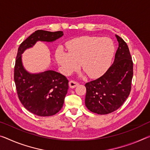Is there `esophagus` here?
<instances>
[{
  "label": "esophagus",
  "mask_w": 150,
  "mask_h": 150,
  "mask_svg": "<svg viewBox=\"0 0 150 150\" xmlns=\"http://www.w3.org/2000/svg\"><path fill=\"white\" fill-rule=\"evenodd\" d=\"M69 87L71 88H75L79 85V83L77 81H70L69 83Z\"/></svg>",
  "instance_id": "obj_1"
}]
</instances>
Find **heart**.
<instances>
[{"instance_id": "b5f03b06", "label": "heart", "mask_w": 150, "mask_h": 150, "mask_svg": "<svg viewBox=\"0 0 150 150\" xmlns=\"http://www.w3.org/2000/svg\"><path fill=\"white\" fill-rule=\"evenodd\" d=\"M69 53L59 47L55 59L63 73L69 75L79 66L89 77L103 75L111 65L115 52L114 44L109 38L84 36L67 42Z\"/></svg>"}]
</instances>
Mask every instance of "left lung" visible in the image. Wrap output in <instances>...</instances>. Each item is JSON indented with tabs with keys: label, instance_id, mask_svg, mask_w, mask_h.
Returning <instances> with one entry per match:
<instances>
[{
	"label": "left lung",
	"instance_id": "8db88e82",
	"mask_svg": "<svg viewBox=\"0 0 150 150\" xmlns=\"http://www.w3.org/2000/svg\"><path fill=\"white\" fill-rule=\"evenodd\" d=\"M119 43L113 65L98 79L87 83L85 105L91 112L105 115L122 106L129 96L133 61L126 42L115 35Z\"/></svg>",
	"mask_w": 150,
	"mask_h": 150
}]
</instances>
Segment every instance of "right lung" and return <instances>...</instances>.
<instances>
[{
  "mask_svg": "<svg viewBox=\"0 0 150 150\" xmlns=\"http://www.w3.org/2000/svg\"><path fill=\"white\" fill-rule=\"evenodd\" d=\"M63 35V31L51 32L38 30L20 45L16 55L14 80L21 103L35 115L46 117L61 110L69 89V81L61 73L47 70L30 73L22 62V54L37 41L53 42Z\"/></svg>",
  "mask_w": 150,
  "mask_h": 150,
  "instance_id": "1",
  "label": "right lung"
}]
</instances>
